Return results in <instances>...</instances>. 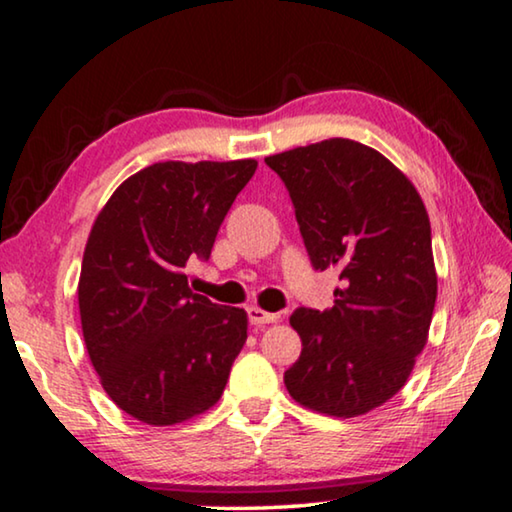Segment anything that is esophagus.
<instances>
[{"label":"esophagus","instance_id":"34e87169","mask_svg":"<svg viewBox=\"0 0 512 512\" xmlns=\"http://www.w3.org/2000/svg\"><path fill=\"white\" fill-rule=\"evenodd\" d=\"M249 321L254 326H263V324H277L279 314L277 312H265L261 307H249Z\"/></svg>","mask_w":512,"mask_h":512}]
</instances>
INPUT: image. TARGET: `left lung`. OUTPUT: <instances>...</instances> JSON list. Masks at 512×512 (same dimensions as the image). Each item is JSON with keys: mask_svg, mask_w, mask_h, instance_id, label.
Listing matches in <instances>:
<instances>
[{"mask_svg": "<svg viewBox=\"0 0 512 512\" xmlns=\"http://www.w3.org/2000/svg\"><path fill=\"white\" fill-rule=\"evenodd\" d=\"M265 163L289 188L314 270L342 279L333 307L291 314L303 352L284 373L286 389L321 415H366L401 391L429 340L438 293L429 214L412 181L354 139Z\"/></svg>", "mask_w": 512, "mask_h": 512, "instance_id": "obj_1", "label": "left lung"}]
</instances>
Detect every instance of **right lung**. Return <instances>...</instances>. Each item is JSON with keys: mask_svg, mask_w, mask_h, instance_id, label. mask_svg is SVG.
Returning <instances> with one entry per match:
<instances>
[{"mask_svg": "<svg viewBox=\"0 0 512 512\" xmlns=\"http://www.w3.org/2000/svg\"><path fill=\"white\" fill-rule=\"evenodd\" d=\"M254 158L153 163L116 188L83 251L79 312L100 382L151 426L198 417L219 401L247 342V312L188 289L191 258H209Z\"/></svg>", "mask_w": 512, "mask_h": 512, "instance_id": "add662e5", "label": "right lung"}]
</instances>
